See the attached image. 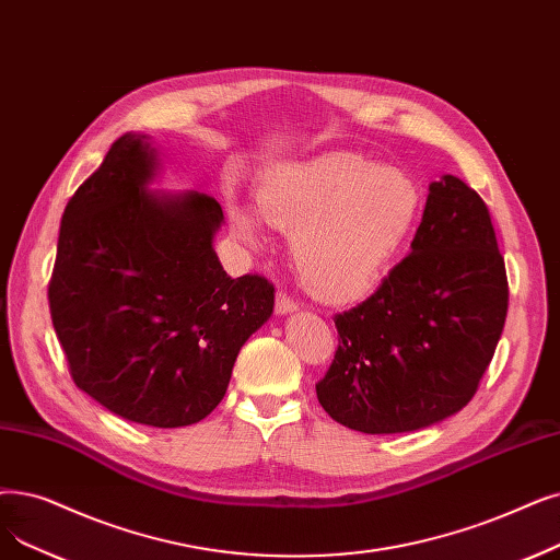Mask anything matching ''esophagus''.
<instances>
[{"label": "esophagus", "instance_id": "obj_1", "mask_svg": "<svg viewBox=\"0 0 560 560\" xmlns=\"http://www.w3.org/2000/svg\"><path fill=\"white\" fill-rule=\"evenodd\" d=\"M275 308H277V313L285 315V313H293V311H298V302H295L293 298H290L288 293H283V290H277Z\"/></svg>", "mask_w": 560, "mask_h": 560}]
</instances>
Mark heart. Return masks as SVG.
Masks as SVG:
<instances>
[{"mask_svg": "<svg viewBox=\"0 0 560 560\" xmlns=\"http://www.w3.org/2000/svg\"><path fill=\"white\" fill-rule=\"evenodd\" d=\"M265 222L288 231L302 283L325 302H357L384 279L419 214L417 183L396 166L352 151H327L272 168L256 187ZM231 226L258 240L254 214L235 208Z\"/></svg>", "mask_w": 560, "mask_h": 560, "instance_id": "obj_1", "label": "heart"}]
</instances>
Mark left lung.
Instances as JSON below:
<instances>
[{"mask_svg":"<svg viewBox=\"0 0 560 560\" xmlns=\"http://www.w3.org/2000/svg\"><path fill=\"white\" fill-rule=\"evenodd\" d=\"M508 313L492 217L455 176L430 185L411 252L336 313L338 350L315 394L350 430L394 434L455 415L488 371Z\"/></svg>","mask_w":560,"mask_h":560,"instance_id":"8db88e82","label":"left lung"}]
</instances>
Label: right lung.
I'll return each mask as SVG.
<instances>
[{
	"instance_id": "1",
	"label": "right lung",
	"mask_w": 560,
	"mask_h": 560,
	"mask_svg": "<svg viewBox=\"0 0 560 560\" xmlns=\"http://www.w3.org/2000/svg\"><path fill=\"white\" fill-rule=\"evenodd\" d=\"M155 164L143 135L114 141L63 210L47 300L84 394L128 421L180 428L222 402L275 285L224 272L212 249L222 206L149 191Z\"/></svg>"
}]
</instances>
